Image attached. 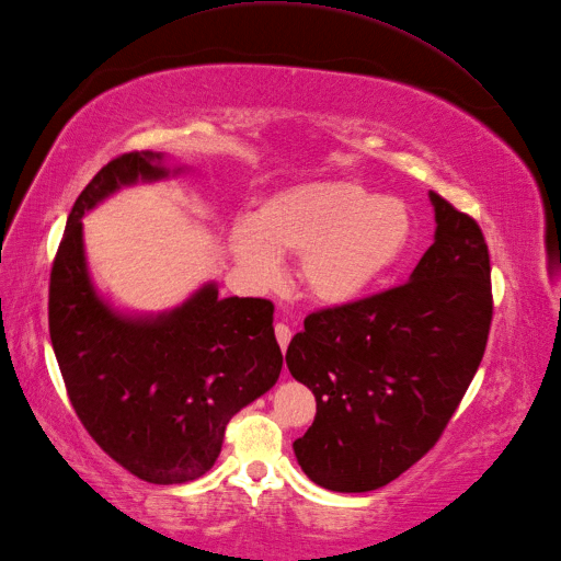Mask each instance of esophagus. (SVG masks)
I'll return each mask as SVG.
<instances>
[{
    "label": "esophagus",
    "instance_id": "34e87169",
    "mask_svg": "<svg viewBox=\"0 0 561 561\" xmlns=\"http://www.w3.org/2000/svg\"><path fill=\"white\" fill-rule=\"evenodd\" d=\"M290 337H293L290 325H285V323H276V340H278V345H280V350H283V352L288 350V345H290Z\"/></svg>",
    "mask_w": 561,
    "mask_h": 561
}]
</instances>
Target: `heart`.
I'll list each match as a JSON object with an SVG mask.
<instances>
[{
    "label": "heart",
    "mask_w": 561,
    "mask_h": 561,
    "mask_svg": "<svg viewBox=\"0 0 561 561\" xmlns=\"http://www.w3.org/2000/svg\"><path fill=\"white\" fill-rule=\"evenodd\" d=\"M414 238L402 199L350 181H317L271 195L230 233L244 276L271 283L276 254H297V280L321 305H347L400 262Z\"/></svg>",
    "instance_id": "obj_1"
}]
</instances>
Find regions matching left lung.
<instances>
[{
    "mask_svg": "<svg viewBox=\"0 0 561 561\" xmlns=\"http://www.w3.org/2000/svg\"><path fill=\"white\" fill-rule=\"evenodd\" d=\"M435 240L412 278L347 305L311 311L285 352L317 398L293 443L321 488H383L440 440L483 359L493 290L483 230L431 193Z\"/></svg>",
    "mask_w": 561,
    "mask_h": 561,
    "instance_id": "obj_1",
    "label": "left lung"
}]
</instances>
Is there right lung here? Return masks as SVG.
<instances>
[{"label": "right lung", "instance_id": "1", "mask_svg": "<svg viewBox=\"0 0 561 561\" xmlns=\"http://www.w3.org/2000/svg\"><path fill=\"white\" fill-rule=\"evenodd\" d=\"M161 159L121 154L78 195L49 273V337L90 438L133 476L173 485L214 467L228 421L276 386L283 354L262 297L221 299L207 283L173 311L130 319L94 293L80 218L121 185L167 178Z\"/></svg>", "mask_w": 561, "mask_h": 561}]
</instances>
